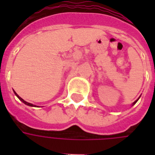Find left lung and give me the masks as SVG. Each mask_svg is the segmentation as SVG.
Wrapping results in <instances>:
<instances>
[{"instance_id":"8db88e82","label":"left lung","mask_w":155,"mask_h":155,"mask_svg":"<svg viewBox=\"0 0 155 155\" xmlns=\"http://www.w3.org/2000/svg\"><path fill=\"white\" fill-rule=\"evenodd\" d=\"M140 97H139V98H138V99H137V100H136V101H134V103H133V104H132V106H133V105H134V104H136V102H137V101H139V99H140Z\"/></svg>"}]
</instances>
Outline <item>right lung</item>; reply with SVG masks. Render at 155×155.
<instances>
[{"label": "right lung", "mask_w": 155, "mask_h": 155, "mask_svg": "<svg viewBox=\"0 0 155 155\" xmlns=\"http://www.w3.org/2000/svg\"><path fill=\"white\" fill-rule=\"evenodd\" d=\"M14 93H15V95H16V96H17V98H18L19 100L21 101V102H23V103H24V104H26V105H29V106H31V107H35V105H34V104H31V103H28V102H26V101H24V100H23L22 98L20 97L18 94L15 93V91H14Z\"/></svg>", "instance_id": "1"}]
</instances>
